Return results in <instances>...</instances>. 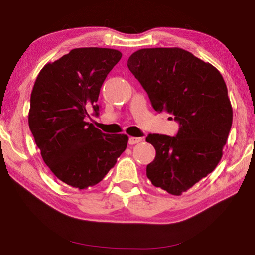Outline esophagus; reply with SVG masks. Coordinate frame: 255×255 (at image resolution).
Segmentation results:
<instances>
[{"label": "esophagus", "instance_id": "esophagus-1", "mask_svg": "<svg viewBox=\"0 0 255 255\" xmlns=\"http://www.w3.org/2000/svg\"><path fill=\"white\" fill-rule=\"evenodd\" d=\"M141 140H143V138H140V137H129L128 143H129V145H135V144L140 143Z\"/></svg>", "mask_w": 255, "mask_h": 255}]
</instances>
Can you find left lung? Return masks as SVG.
I'll list each match as a JSON object with an SVG mask.
<instances>
[{
	"instance_id": "left-lung-1",
	"label": "left lung",
	"mask_w": 255,
	"mask_h": 255,
	"mask_svg": "<svg viewBox=\"0 0 255 255\" xmlns=\"http://www.w3.org/2000/svg\"><path fill=\"white\" fill-rule=\"evenodd\" d=\"M127 66L154 109L180 124L175 137H146L156 150L146 175L155 187L182 195L211 173L223 156L233 122L225 81L211 64L178 47L139 49Z\"/></svg>"
}]
</instances>
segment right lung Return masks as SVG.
<instances>
[{
    "label": "right lung",
    "instance_id": "add662e5",
    "mask_svg": "<svg viewBox=\"0 0 255 255\" xmlns=\"http://www.w3.org/2000/svg\"><path fill=\"white\" fill-rule=\"evenodd\" d=\"M123 54L98 47L72 49L42 67L34 82L29 128L50 171L79 190L98 184L127 147L128 136L107 135L85 122L107 75Z\"/></svg>",
    "mask_w": 255,
    "mask_h": 255
}]
</instances>
